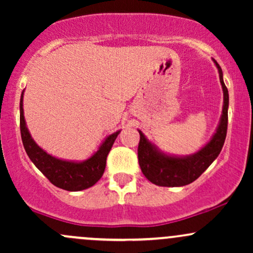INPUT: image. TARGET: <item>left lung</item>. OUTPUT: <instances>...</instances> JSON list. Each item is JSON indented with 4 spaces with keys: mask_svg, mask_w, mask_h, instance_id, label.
<instances>
[{
    "mask_svg": "<svg viewBox=\"0 0 253 253\" xmlns=\"http://www.w3.org/2000/svg\"><path fill=\"white\" fill-rule=\"evenodd\" d=\"M220 84L223 92L222 113L219 124L207 144H205L195 153L187 156H176L165 153L150 141L140 129V141L138 146V159L144 176L159 187H183L190 184L207 170V168L217 158L221 152L227 133L228 121V90L223 83V74L215 59Z\"/></svg>",
    "mask_w": 253,
    "mask_h": 253,
    "instance_id": "obj_1",
    "label": "left lung"
}]
</instances>
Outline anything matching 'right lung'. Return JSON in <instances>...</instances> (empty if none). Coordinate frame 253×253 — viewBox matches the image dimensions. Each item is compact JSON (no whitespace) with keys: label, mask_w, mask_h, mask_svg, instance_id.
Returning <instances> with one entry per match:
<instances>
[{"label":"right lung","mask_w":253,"mask_h":253,"mask_svg":"<svg viewBox=\"0 0 253 253\" xmlns=\"http://www.w3.org/2000/svg\"><path fill=\"white\" fill-rule=\"evenodd\" d=\"M24 92L20 98V130L22 144L33 164L52 184L60 189L80 191L92 187L101 178L106 169V161L115 139L121 129L107 135L98 149L84 161H66L57 158L42 150L32 138L24 115Z\"/></svg>","instance_id":"obj_1"}]
</instances>
